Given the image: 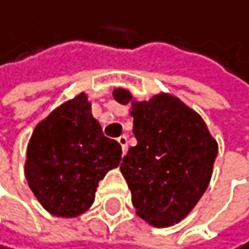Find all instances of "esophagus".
<instances>
[{
  "label": "esophagus",
  "mask_w": 249,
  "mask_h": 249,
  "mask_svg": "<svg viewBox=\"0 0 249 249\" xmlns=\"http://www.w3.org/2000/svg\"><path fill=\"white\" fill-rule=\"evenodd\" d=\"M117 142L121 144V147H122V152L125 154V152H127V144H128V138H127L125 135H122V136H119V138H117Z\"/></svg>",
  "instance_id": "1"
}]
</instances>
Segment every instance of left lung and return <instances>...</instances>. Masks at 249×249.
<instances>
[{
    "mask_svg": "<svg viewBox=\"0 0 249 249\" xmlns=\"http://www.w3.org/2000/svg\"><path fill=\"white\" fill-rule=\"evenodd\" d=\"M116 102L132 103L133 135L121 163L138 216L155 228L182 221L207 190L218 144L202 117L177 97L154 95L136 102L127 89H114Z\"/></svg>",
    "mask_w": 249,
    "mask_h": 249,
    "instance_id": "left-lung-1",
    "label": "left lung"
}]
</instances>
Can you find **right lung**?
<instances>
[{
    "instance_id": "add662e5",
    "label": "right lung",
    "mask_w": 249,
    "mask_h": 249,
    "mask_svg": "<svg viewBox=\"0 0 249 249\" xmlns=\"http://www.w3.org/2000/svg\"><path fill=\"white\" fill-rule=\"evenodd\" d=\"M121 144L103 136L81 92L62 103L34 128L25 176L42 207L75 218L92 206L99 182L121 161Z\"/></svg>"
}]
</instances>
